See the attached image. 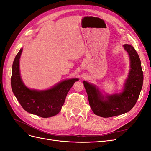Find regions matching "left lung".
<instances>
[{
    "mask_svg": "<svg viewBox=\"0 0 151 151\" xmlns=\"http://www.w3.org/2000/svg\"><path fill=\"white\" fill-rule=\"evenodd\" d=\"M123 47L130 57V69L121 93L108 95L104 98L96 86L83 81L91 108L98 116L108 118L125 113L131 110L139 97L144 80L140 58L131 45L125 44Z\"/></svg>",
    "mask_w": 151,
    "mask_h": 151,
    "instance_id": "8db88e82",
    "label": "left lung"
}]
</instances>
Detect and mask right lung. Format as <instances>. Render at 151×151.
I'll list each match as a JSON object with an SVG mask.
<instances>
[{
  "mask_svg": "<svg viewBox=\"0 0 151 151\" xmlns=\"http://www.w3.org/2000/svg\"><path fill=\"white\" fill-rule=\"evenodd\" d=\"M21 48L13 62L11 88L14 94L24 110L42 118L52 117L60 111L67 94L76 81L74 78L65 80L45 91L29 89L22 83L19 72Z\"/></svg>",
  "mask_w": 151,
  "mask_h": 151,
  "instance_id": "right-lung-1",
  "label": "right lung"
}]
</instances>
